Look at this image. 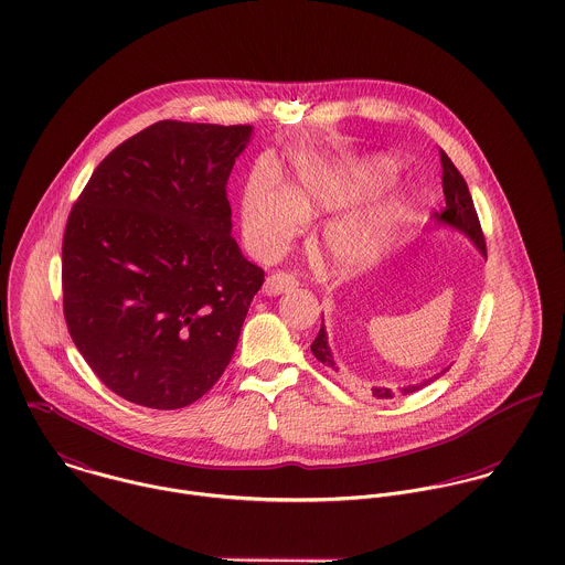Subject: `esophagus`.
Here are the masks:
<instances>
[{
    "label": "esophagus",
    "mask_w": 565,
    "mask_h": 565,
    "mask_svg": "<svg viewBox=\"0 0 565 565\" xmlns=\"http://www.w3.org/2000/svg\"><path fill=\"white\" fill-rule=\"evenodd\" d=\"M297 284H299V281H297L295 275L284 273V270H277V273H273V275L266 277V281H264V292L270 295V297H277V295H281V292L295 288Z\"/></svg>",
    "instance_id": "esophagus-1"
}]
</instances>
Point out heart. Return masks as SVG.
Here are the masks:
<instances>
[{
    "mask_svg": "<svg viewBox=\"0 0 565 565\" xmlns=\"http://www.w3.org/2000/svg\"><path fill=\"white\" fill-rule=\"evenodd\" d=\"M395 179L388 159H373L358 168H312L290 192L264 181L246 188L242 201V228L248 244L262 255L281 253L306 223L321 210H340L377 194ZM402 221V205H375L330 221L323 242L344 268H360L377 259L391 244Z\"/></svg>",
    "mask_w": 565,
    "mask_h": 565,
    "instance_id": "obj_1",
    "label": "heart"
}]
</instances>
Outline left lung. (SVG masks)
<instances>
[{"label": "left lung", "mask_w": 565, "mask_h": 565, "mask_svg": "<svg viewBox=\"0 0 565 565\" xmlns=\"http://www.w3.org/2000/svg\"><path fill=\"white\" fill-rule=\"evenodd\" d=\"M441 168H444V194H446V210L441 214H435V218L444 225L454 226L458 231H462L478 248L480 253L487 257V244H484V233H482V226L478 221V214H476V207H473V201H471V194H469V188L462 179V174L458 172V168L451 163L450 157L441 150ZM315 358L319 362H323L328 369L332 371H339L337 364H334V358H332V351H330V344H328V334H326V328L321 326L319 334L315 342L310 344ZM439 375L430 377V380H424L422 384H415V386H404L402 393L404 395H411L424 386H428L433 380H437ZM373 391V397L377 399H391L395 397V393L391 388H384V386H375L371 388Z\"/></svg>", "instance_id": "1"}]
</instances>
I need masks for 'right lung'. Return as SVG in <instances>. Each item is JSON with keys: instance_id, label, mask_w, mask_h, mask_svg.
Here are the masks:
<instances>
[{"instance_id": "1", "label": "right lung", "mask_w": 565, "mask_h": 565, "mask_svg": "<svg viewBox=\"0 0 565 565\" xmlns=\"http://www.w3.org/2000/svg\"><path fill=\"white\" fill-rule=\"evenodd\" d=\"M248 124L161 119L94 170L63 235L70 337L115 395L177 411L225 373L264 284L231 235Z\"/></svg>"}]
</instances>
